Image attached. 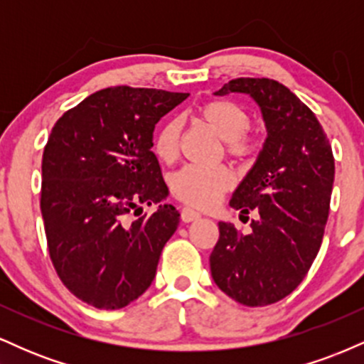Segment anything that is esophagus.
Masks as SVG:
<instances>
[{
  "label": "esophagus",
  "mask_w": 364,
  "mask_h": 364,
  "mask_svg": "<svg viewBox=\"0 0 364 364\" xmlns=\"http://www.w3.org/2000/svg\"><path fill=\"white\" fill-rule=\"evenodd\" d=\"M200 219L198 212H195L193 208H183L181 210V220L183 223H193V220Z\"/></svg>",
  "instance_id": "34e87169"
}]
</instances>
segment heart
I'll use <instances>...</instances> for the list:
<instances>
[{
    "mask_svg": "<svg viewBox=\"0 0 364 364\" xmlns=\"http://www.w3.org/2000/svg\"><path fill=\"white\" fill-rule=\"evenodd\" d=\"M196 116L220 139L228 141V152L235 157H245L255 150V140L248 135L252 118L248 111L237 102L228 99H214L198 107ZM181 123L179 119H168L159 127L154 135L152 150L162 162H173L179 152ZM235 185V176L228 168H198L186 166L174 174L173 193L181 202L195 208H210L220 200L225 191Z\"/></svg>",
    "mask_w": 364,
    "mask_h": 364,
    "instance_id": "b5f03b06",
    "label": "heart"
}]
</instances>
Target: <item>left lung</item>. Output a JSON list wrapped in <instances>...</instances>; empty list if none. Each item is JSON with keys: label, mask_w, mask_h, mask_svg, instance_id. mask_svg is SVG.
Masks as SVG:
<instances>
[{"label": "left lung", "mask_w": 364, "mask_h": 364, "mask_svg": "<svg viewBox=\"0 0 364 364\" xmlns=\"http://www.w3.org/2000/svg\"><path fill=\"white\" fill-rule=\"evenodd\" d=\"M232 92L258 104L267 139L229 205L260 217L252 220L250 235L219 223L210 272L235 301L267 306L291 294L316 258L336 166L316 116L287 87L270 78H236L215 95Z\"/></svg>", "instance_id": "obj_1"}]
</instances>
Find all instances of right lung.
<instances>
[{
    "instance_id": "add662e5",
    "label": "right lung",
    "mask_w": 364,
    "mask_h": 364,
    "mask_svg": "<svg viewBox=\"0 0 364 364\" xmlns=\"http://www.w3.org/2000/svg\"><path fill=\"white\" fill-rule=\"evenodd\" d=\"M190 94L109 87L56 121L43 154V212L54 269L90 306L119 310L156 277L179 212L152 152L159 119ZM144 205H156L140 216ZM133 215H139L136 220Z\"/></svg>"
}]
</instances>
